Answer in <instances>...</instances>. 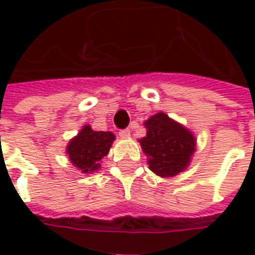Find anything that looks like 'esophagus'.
<instances>
[{
    "instance_id": "34e87169",
    "label": "esophagus",
    "mask_w": 255,
    "mask_h": 255,
    "mask_svg": "<svg viewBox=\"0 0 255 255\" xmlns=\"http://www.w3.org/2000/svg\"><path fill=\"white\" fill-rule=\"evenodd\" d=\"M119 135H120V136H122V138H129V136H131V131H129V129H122V131H120V132H119Z\"/></svg>"
}]
</instances>
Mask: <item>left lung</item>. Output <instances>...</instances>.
Wrapping results in <instances>:
<instances>
[{
  "label": "left lung",
  "mask_w": 255,
  "mask_h": 255,
  "mask_svg": "<svg viewBox=\"0 0 255 255\" xmlns=\"http://www.w3.org/2000/svg\"><path fill=\"white\" fill-rule=\"evenodd\" d=\"M143 126L147 131L139 143L150 171L161 177H173L186 171L197 146L194 133L164 112L149 117Z\"/></svg>",
  "instance_id": "8db88e82"
}]
</instances>
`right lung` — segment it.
<instances>
[{
  "instance_id": "right-lung-1",
  "label": "right lung",
  "mask_w": 255,
  "mask_h": 255,
  "mask_svg": "<svg viewBox=\"0 0 255 255\" xmlns=\"http://www.w3.org/2000/svg\"><path fill=\"white\" fill-rule=\"evenodd\" d=\"M115 139L116 136L111 131H94L91 126H83L78 135L68 142V158L82 173L93 175L101 169V160L108 155Z\"/></svg>"
}]
</instances>
